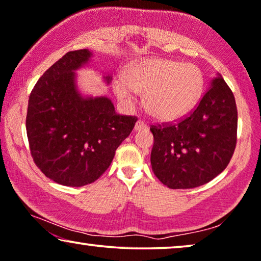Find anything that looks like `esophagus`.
I'll list each match as a JSON object with an SVG mask.
<instances>
[{
    "mask_svg": "<svg viewBox=\"0 0 261 261\" xmlns=\"http://www.w3.org/2000/svg\"><path fill=\"white\" fill-rule=\"evenodd\" d=\"M146 129H148V126H146L142 120H138V122L135 124V131H141V130H146Z\"/></svg>",
    "mask_w": 261,
    "mask_h": 261,
    "instance_id": "34e87169",
    "label": "esophagus"
}]
</instances>
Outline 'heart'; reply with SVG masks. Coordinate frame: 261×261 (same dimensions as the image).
<instances>
[{
  "mask_svg": "<svg viewBox=\"0 0 261 261\" xmlns=\"http://www.w3.org/2000/svg\"><path fill=\"white\" fill-rule=\"evenodd\" d=\"M203 75L195 65L167 59L139 61L117 79L113 91L120 101L132 105L136 92L145 93L144 104L156 119L174 122L194 110L203 91Z\"/></svg>",
  "mask_w": 261,
  "mask_h": 261,
  "instance_id": "obj_1",
  "label": "heart"
}]
</instances>
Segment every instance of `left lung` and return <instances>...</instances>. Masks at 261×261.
Wrapping results in <instances>:
<instances>
[{"instance_id":"obj_1","label":"left lung","mask_w":261,"mask_h":261,"mask_svg":"<svg viewBox=\"0 0 261 261\" xmlns=\"http://www.w3.org/2000/svg\"><path fill=\"white\" fill-rule=\"evenodd\" d=\"M234 94L218 74L197 108L181 122L152 125L153 174L171 189L205 185L225 170L237 145Z\"/></svg>"}]
</instances>
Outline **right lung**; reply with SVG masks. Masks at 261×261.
I'll list each match as a JSON object with an SVG mask.
<instances>
[{
  "label": "right lung",
  "mask_w": 261,
  "mask_h": 261,
  "mask_svg": "<svg viewBox=\"0 0 261 261\" xmlns=\"http://www.w3.org/2000/svg\"><path fill=\"white\" fill-rule=\"evenodd\" d=\"M92 52L66 53L35 84L28 100L25 129L33 160L59 185L83 187L110 167L116 150L137 118L117 115L108 97L83 95L76 71L90 64ZM110 84L111 74H102Z\"/></svg>",
  "instance_id": "add662e5"
}]
</instances>
